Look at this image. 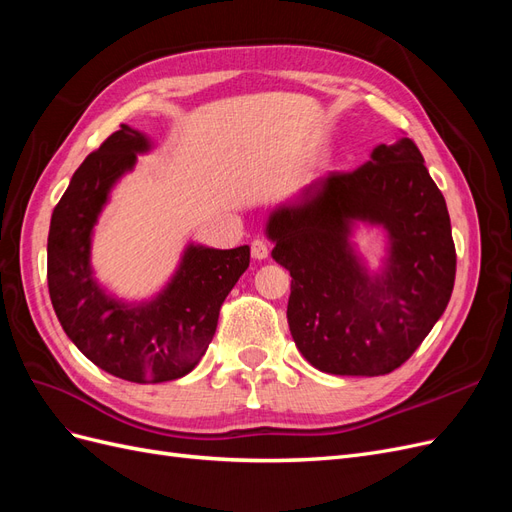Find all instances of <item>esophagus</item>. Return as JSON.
<instances>
[{
    "instance_id": "esophagus-1",
    "label": "esophagus",
    "mask_w": 512,
    "mask_h": 512,
    "mask_svg": "<svg viewBox=\"0 0 512 512\" xmlns=\"http://www.w3.org/2000/svg\"><path fill=\"white\" fill-rule=\"evenodd\" d=\"M252 256L256 260H265L269 256V245L262 241V239H254L252 241Z\"/></svg>"
}]
</instances>
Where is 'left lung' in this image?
I'll list each match as a JSON object with an SVG mask.
<instances>
[{
	"instance_id": "1",
	"label": "left lung",
	"mask_w": 512,
	"mask_h": 512,
	"mask_svg": "<svg viewBox=\"0 0 512 512\" xmlns=\"http://www.w3.org/2000/svg\"><path fill=\"white\" fill-rule=\"evenodd\" d=\"M356 223L387 230L369 272L351 243ZM273 260L290 271L288 327L324 374L384 376L440 320L455 284L446 200L410 138L378 145L352 173L314 179L267 220Z\"/></svg>"
}]
</instances>
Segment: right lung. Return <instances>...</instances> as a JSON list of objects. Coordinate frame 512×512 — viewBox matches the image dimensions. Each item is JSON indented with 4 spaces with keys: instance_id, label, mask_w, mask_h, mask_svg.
<instances>
[{
    "instance_id": "1",
    "label": "right lung",
    "mask_w": 512,
    "mask_h": 512,
    "mask_svg": "<svg viewBox=\"0 0 512 512\" xmlns=\"http://www.w3.org/2000/svg\"><path fill=\"white\" fill-rule=\"evenodd\" d=\"M151 151L149 136L123 123L76 168L57 203L46 277L55 314L87 359L128 382L177 380L198 365L218 327L220 307L250 267V245L235 250L190 243L156 297L121 301L91 269V237L115 183Z\"/></svg>"
}]
</instances>
